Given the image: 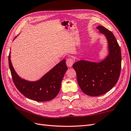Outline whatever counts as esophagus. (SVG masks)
Segmentation results:
<instances>
[{
    "label": "esophagus",
    "instance_id": "obj_1",
    "mask_svg": "<svg viewBox=\"0 0 131 131\" xmlns=\"http://www.w3.org/2000/svg\"><path fill=\"white\" fill-rule=\"evenodd\" d=\"M74 62V59L73 58H69L67 59V61H66L67 65V66L69 67H72L73 66V64Z\"/></svg>",
    "mask_w": 131,
    "mask_h": 131
}]
</instances>
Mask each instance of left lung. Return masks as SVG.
Here are the masks:
<instances>
[{
    "instance_id": "left-lung-1",
    "label": "left lung",
    "mask_w": 131,
    "mask_h": 131,
    "mask_svg": "<svg viewBox=\"0 0 131 131\" xmlns=\"http://www.w3.org/2000/svg\"><path fill=\"white\" fill-rule=\"evenodd\" d=\"M97 29L108 40V56L100 62L81 60L73 65L79 87L83 92L91 96H101L112 89L118 80L121 68V49L115 37L102 26Z\"/></svg>"
}]
</instances>
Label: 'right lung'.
<instances>
[{
    "mask_svg": "<svg viewBox=\"0 0 131 131\" xmlns=\"http://www.w3.org/2000/svg\"><path fill=\"white\" fill-rule=\"evenodd\" d=\"M9 64L14 84L23 95L37 102H46L56 97L61 89V82L68 69L66 60L63 59L49 72L36 81L22 79L16 73L9 55Z\"/></svg>",
    "mask_w": 131,
    "mask_h": 131,
    "instance_id": "obj_1",
    "label": "right lung"
}]
</instances>
